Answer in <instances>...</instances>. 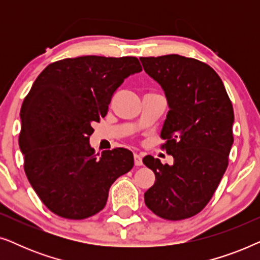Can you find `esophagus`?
I'll use <instances>...</instances> for the list:
<instances>
[{
  "instance_id": "1",
  "label": "esophagus",
  "mask_w": 260,
  "mask_h": 260,
  "mask_svg": "<svg viewBox=\"0 0 260 260\" xmlns=\"http://www.w3.org/2000/svg\"><path fill=\"white\" fill-rule=\"evenodd\" d=\"M134 159H135V166H142V165H143V161H142V156L141 155L135 154Z\"/></svg>"
}]
</instances>
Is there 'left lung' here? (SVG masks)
Here are the masks:
<instances>
[{"mask_svg": "<svg viewBox=\"0 0 260 260\" xmlns=\"http://www.w3.org/2000/svg\"><path fill=\"white\" fill-rule=\"evenodd\" d=\"M145 73L165 91L169 111L161 137L172 166L147 155L155 174L144 193L147 207L159 218L182 220L205 208L229 166L234 113L214 70L197 59L169 54L140 58Z\"/></svg>", "mask_w": 260, "mask_h": 260, "instance_id": "left-lung-1", "label": "left lung"}]
</instances>
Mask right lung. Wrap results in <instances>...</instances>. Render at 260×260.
<instances>
[{"mask_svg": "<svg viewBox=\"0 0 260 260\" xmlns=\"http://www.w3.org/2000/svg\"><path fill=\"white\" fill-rule=\"evenodd\" d=\"M141 71L135 56L86 55L53 62L34 81L21 106L19 144L28 181L54 214H97L111 184L134 167L127 149L95 155L90 136L117 88Z\"/></svg>", "mask_w": 260, "mask_h": 260, "instance_id": "obj_1", "label": "right lung"}]
</instances>
